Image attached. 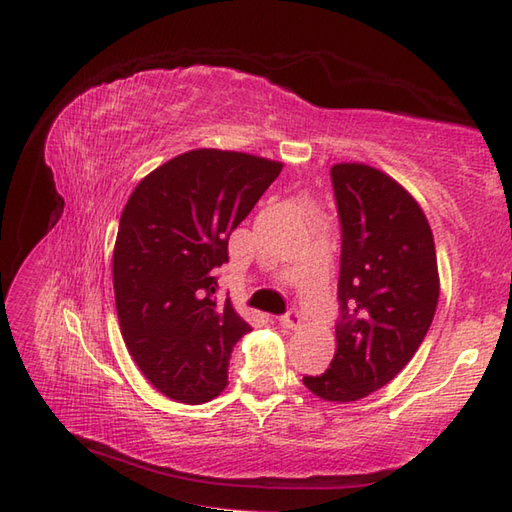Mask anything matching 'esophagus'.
I'll use <instances>...</instances> for the list:
<instances>
[{"label": "esophagus", "instance_id": "1", "mask_svg": "<svg viewBox=\"0 0 512 512\" xmlns=\"http://www.w3.org/2000/svg\"><path fill=\"white\" fill-rule=\"evenodd\" d=\"M279 323H281V325H284V328H286V330H297V328H301V323H303V319H301V314H299V310H295V308H292V310H288V312L284 314V317H281V319H279Z\"/></svg>", "mask_w": 512, "mask_h": 512}]
</instances>
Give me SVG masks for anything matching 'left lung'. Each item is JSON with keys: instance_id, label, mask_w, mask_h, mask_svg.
<instances>
[{"instance_id": "8db88e82", "label": "left lung", "mask_w": 512, "mask_h": 512, "mask_svg": "<svg viewBox=\"0 0 512 512\" xmlns=\"http://www.w3.org/2000/svg\"><path fill=\"white\" fill-rule=\"evenodd\" d=\"M332 187L341 220L336 352L303 376L314 396L352 402L385 387L427 336L440 297L436 244L413 195L363 162H339Z\"/></svg>"}]
</instances>
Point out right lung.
<instances>
[{
    "instance_id": "add662e5",
    "label": "right lung",
    "mask_w": 512,
    "mask_h": 512,
    "mask_svg": "<svg viewBox=\"0 0 512 512\" xmlns=\"http://www.w3.org/2000/svg\"><path fill=\"white\" fill-rule=\"evenodd\" d=\"M281 169L242 151L191 149L129 195L112 262L116 314L140 372L171 400L202 405L228 383V358L250 325L231 299L217 301L215 268Z\"/></svg>"
}]
</instances>
